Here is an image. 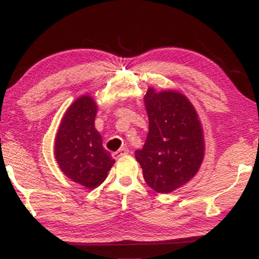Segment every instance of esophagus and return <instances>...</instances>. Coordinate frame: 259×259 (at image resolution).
<instances>
[{"instance_id":"1","label":"esophagus","mask_w":259,"mask_h":259,"mask_svg":"<svg viewBox=\"0 0 259 259\" xmlns=\"http://www.w3.org/2000/svg\"><path fill=\"white\" fill-rule=\"evenodd\" d=\"M129 153V150L126 147H122V148H120L119 151H116V152H114L113 154H112V156L114 157V159H119V157H121L122 155H125V154H128Z\"/></svg>"}]
</instances>
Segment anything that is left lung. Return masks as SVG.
Returning a JSON list of instances; mask_svg holds the SVG:
<instances>
[{"label":"left lung","mask_w":259,"mask_h":259,"mask_svg":"<svg viewBox=\"0 0 259 259\" xmlns=\"http://www.w3.org/2000/svg\"><path fill=\"white\" fill-rule=\"evenodd\" d=\"M150 121L146 142L135 152L147 185L170 193L195 176L204 156L202 125L195 108L181 93H156L144 97Z\"/></svg>","instance_id":"8db88e82"}]
</instances>
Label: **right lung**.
Wrapping results in <instances>:
<instances>
[{
    "label": "right lung",
    "mask_w": 259,
    "mask_h": 259,
    "mask_svg": "<svg viewBox=\"0 0 259 259\" xmlns=\"http://www.w3.org/2000/svg\"><path fill=\"white\" fill-rule=\"evenodd\" d=\"M97 107L90 96L77 98L61 119L55 140V157L61 171L89 190L106 179L115 162L95 128Z\"/></svg>",
    "instance_id": "right-lung-1"
}]
</instances>
